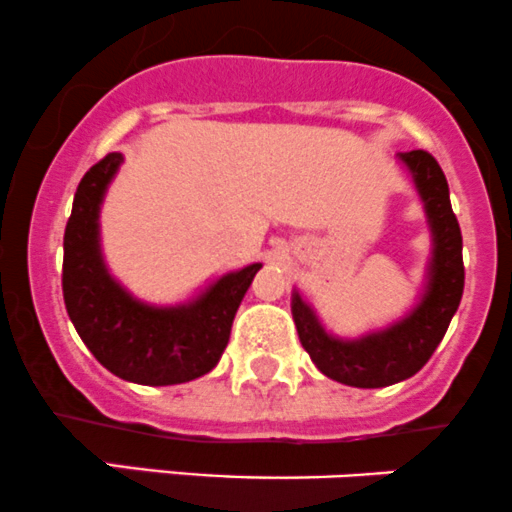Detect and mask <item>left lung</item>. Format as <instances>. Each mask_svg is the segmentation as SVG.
<instances>
[{"label":"left lung","instance_id":"1","mask_svg":"<svg viewBox=\"0 0 512 512\" xmlns=\"http://www.w3.org/2000/svg\"><path fill=\"white\" fill-rule=\"evenodd\" d=\"M399 160L412 172L434 241L426 291L416 308L389 328L357 340H340L325 333L318 315L298 291L291 300L300 345L325 377L347 387H389L419 372L444 340L463 295V239L451 209L449 182L429 152H399Z\"/></svg>","mask_w":512,"mask_h":512}]
</instances>
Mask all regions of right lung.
<instances>
[{
	"instance_id": "obj_1",
	"label": "right lung",
	"mask_w": 512,
	"mask_h": 512,
	"mask_svg": "<svg viewBox=\"0 0 512 512\" xmlns=\"http://www.w3.org/2000/svg\"><path fill=\"white\" fill-rule=\"evenodd\" d=\"M123 155L110 152L86 172L63 234V300L93 357L120 379L147 387L182 384L212 372L231 323L261 263L217 278L189 303L157 308L133 298L100 254V204Z\"/></svg>"
}]
</instances>
